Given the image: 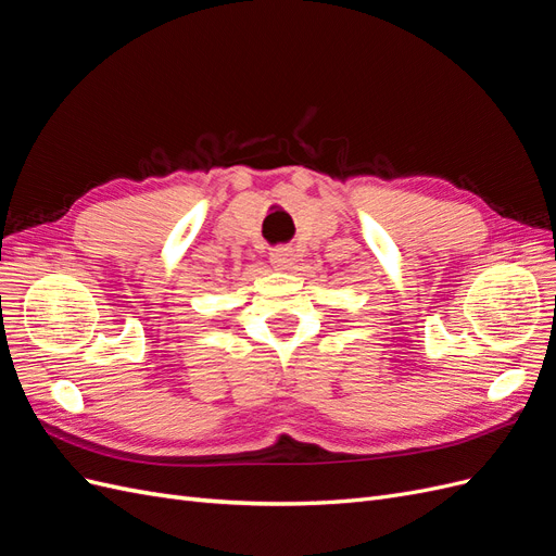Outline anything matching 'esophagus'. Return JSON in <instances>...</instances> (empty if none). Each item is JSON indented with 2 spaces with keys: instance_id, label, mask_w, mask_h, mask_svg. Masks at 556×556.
<instances>
[{
  "instance_id": "obj_1",
  "label": "esophagus",
  "mask_w": 556,
  "mask_h": 556,
  "mask_svg": "<svg viewBox=\"0 0 556 556\" xmlns=\"http://www.w3.org/2000/svg\"><path fill=\"white\" fill-rule=\"evenodd\" d=\"M299 255L292 245H280L276 250H271V264L280 271H292L294 264H296Z\"/></svg>"
}]
</instances>
